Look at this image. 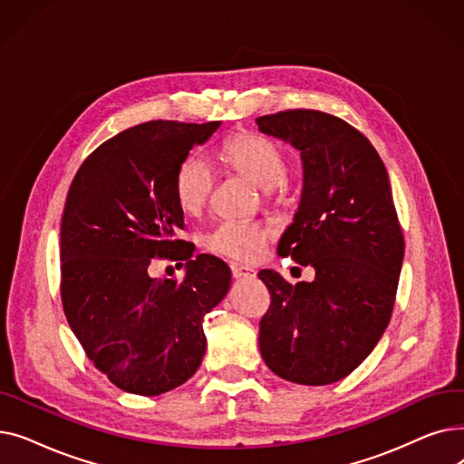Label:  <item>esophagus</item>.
Returning <instances> with one entry per match:
<instances>
[{
	"label": "esophagus",
	"instance_id": "34e87169",
	"mask_svg": "<svg viewBox=\"0 0 464 464\" xmlns=\"http://www.w3.org/2000/svg\"><path fill=\"white\" fill-rule=\"evenodd\" d=\"M231 275H233V278H237V280L256 276L254 269H250V266H246V265H237V263H231Z\"/></svg>",
	"mask_w": 464,
	"mask_h": 464
}]
</instances>
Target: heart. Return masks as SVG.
<instances>
[{
	"label": "heart",
	"instance_id": "1",
	"mask_svg": "<svg viewBox=\"0 0 464 464\" xmlns=\"http://www.w3.org/2000/svg\"><path fill=\"white\" fill-rule=\"evenodd\" d=\"M219 161L233 173H238L275 195L282 188L287 173V158L282 146L263 135L242 131L227 139L219 149ZM214 188V173L201 156H188L175 173L173 191L179 208L184 214H199ZM271 229L256 222H222L205 235V246L222 257L235 261L256 259L269 240Z\"/></svg>",
	"mask_w": 464,
	"mask_h": 464
}]
</instances>
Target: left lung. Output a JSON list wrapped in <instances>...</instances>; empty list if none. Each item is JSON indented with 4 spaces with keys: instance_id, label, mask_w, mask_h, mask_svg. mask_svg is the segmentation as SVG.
<instances>
[{
    "instance_id": "left-lung-1",
    "label": "left lung",
    "mask_w": 464,
    "mask_h": 464,
    "mask_svg": "<svg viewBox=\"0 0 464 464\" xmlns=\"http://www.w3.org/2000/svg\"><path fill=\"white\" fill-rule=\"evenodd\" d=\"M256 121L301 152L303 195L278 256L315 271L295 285L259 271L271 294L261 357L287 382L327 385L367 359L392 320L404 257L392 186L371 140L343 118L291 109Z\"/></svg>"
}]
</instances>
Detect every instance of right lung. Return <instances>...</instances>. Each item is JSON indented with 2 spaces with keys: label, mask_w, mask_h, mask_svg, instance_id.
Returning <instances> with one entry per match:
<instances>
[{
  "label": "right lung",
  "mask_w": 464,
  "mask_h": 464,
  "mask_svg": "<svg viewBox=\"0 0 464 464\" xmlns=\"http://www.w3.org/2000/svg\"><path fill=\"white\" fill-rule=\"evenodd\" d=\"M219 121L152 120L105 140L71 182L62 216V304L88 359L116 387L156 397L188 382L207 350L205 315L229 266L179 238L173 182ZM184 260L182 281L152 279V258ZM182 265V264H181Z\"/></svg>",
  "instance_id": "obj_1"
}]
</instances>
